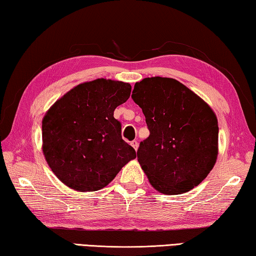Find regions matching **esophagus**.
Here are the masks:
<instances>
[{"instance_id":"esophagus-1","label":"esophagus","mask_w":256,"mask_h":256,"mask_svg":"<svg viewBox=\"0 0 256 256\" xmlns=\"http://www.w3.org/2000/svg\"><path fill=\"white\" fill-rule=\"evenodd\" d=\"M131 146H133L134 149L136 150H138V141L136 140H133V141H131Z\"/></svg>"}]
</instances>
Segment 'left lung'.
I'll use <instances>...</instances> for the list:
<instances>
[{
  "instance_id": "left-lung-1",
  "label": "left lung",
  "mask_w": 256,
  "mask_h": 256,
  "mask_svg": "<svg viewBox=\"0 0 256 256\" xmlns=\"http://www.w3.org/2000/svg\"><path fill=\"white\" fill-rule=\"evenodd\" d=\"M132 99L142 108L150 132L136 152L150 184L164 194L196 188L214 168L218 154L219 128L214 110L170 78L136 82Z\"/></svg>"
}]
</instances>
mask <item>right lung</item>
<instances>
[{"mask_svg":"<svg viewBox=\"0 0 256 256\" xmlns=\"http://www.w3.org/2000/svg\"><path fill=\"white\" fill-rule=\"evenodd\" d=\"M131 86L97 79L74 86L42 120V152L58 178L73 190L105 188L136 152L122 138L115 108L130 98Z\"/></svg>","mask_w":256,"mask_h":256,"instance_id":"right-lung-1","label":"right lung"}]
</instances>
